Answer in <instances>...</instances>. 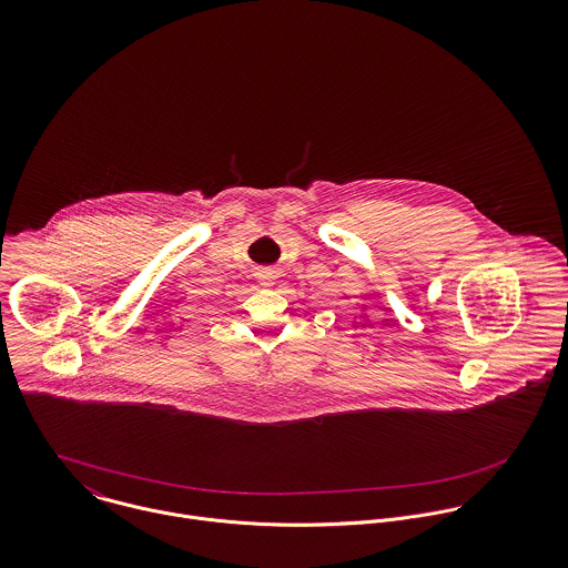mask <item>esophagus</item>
Wrapping results in <instances>:
<instances>
[{
    "label": "esophagus",
    "instance_id": "1",
    "mask_svg": "<svg viewBox=\"0 0 568 568\" xmlns=\"http://www.w3.org/2000/svg\"><path fill=\"white\" fill-rule=\"evenodd\" d=\"M257 282H260V286H273L275 273L271 268H262V271H257Z\"/></svg>",
    "mask_w": 568,
    "mask_h": 568
}]
</instances>
